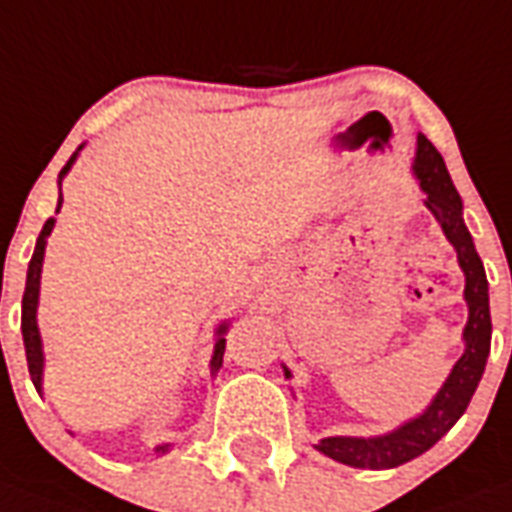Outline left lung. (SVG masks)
<instances>
[{"mask_svg":"<svg viewBox=\"0 0 512 512\" xmlns=\"http://www.w3.org/2000/svg\"><path fill=\"white\" fill-rule=\"evenodd\" d=\"M413 177L419 179L424 206L446 233L448 244L456 249V260L464 273V303H467V325L462 341L464 351L456 360L448 378L432 397V403L413 419L403 421L400 427L389 429L384 435L354 438V435H333L317 443V451L335 459V462L360 467V470H392L411 462L416 456L435 446L456 421L462 419L467 405L473 400L475 389L481 384L486 360L491 349V314H489V282L473 236L464 225L462 198L456 193L454 182L440 152L432 147L427 136L416 139V158H413ZM284 368V378H292L290 368Z\"/></svg>","mask_w":512,"mask_h":512,"instance_id":"8db88e82","label":"left lung"}]
</instances>
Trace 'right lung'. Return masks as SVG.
<instances>
[{
  "label": "right lung",
  "mask_w": 512,
  "mask_h": 512,
  "mask_svg": "<svg viewBox=\"0 0 512 512\" xmlns=\"http://www.w3.org/2000/svg\"><path fill=\"white\" fill-rule=\"evenodd\" d=\"M83 150V144L77 147L69 163H66L61 174H58V190H61V182L69 174V169L77 161V155ZM64 204V195L58 193V209ZM56 209V212H58ZM53 225H56V217H50L45 225H42V233H39L37 247H34V255H31L29 273H26V290H23V306H21V333H23V346H26V362H29L31 381L37 386V392H42V376H45V351H42V335H39L37 325V306H39V279H42V263H45V247H48V236L53 233ZM230 322H220L217 330H214V351L212 360H209V370L212 376H217L222 368V354H225V333H228ZM171 443H163V446H155V454H169Z\"/></svg>",
  "instance_id": "add662e5"
}]
</instances>
